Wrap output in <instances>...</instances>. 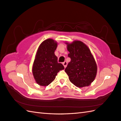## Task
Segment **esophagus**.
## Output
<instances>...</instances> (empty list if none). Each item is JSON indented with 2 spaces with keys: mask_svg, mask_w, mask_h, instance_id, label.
Instances as JSON below:
<instances>
[{
  "mask_svg": "<svg viewBox=\"0 0 121 121\" xmlns=\"http://www.w3.org/2000/svg\"><path fill=\"white\" fill-rule=\"evenodd\" d=\"M63 65H64V67L66 68V66H67V61H64V62H63Z\"/></svg>",
  "mask_w": 121,
  "mask_h": 121,
  "instance_id": "obj_1",
  "label": "esophagus"
}]
</instances>
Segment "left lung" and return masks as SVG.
Wrapping results in <instances>:
<instances>
[{
  "mask_svg": "<svg viewBox=\"0 0 121 121\" xmlns=\"http://www.w3.org/2000/svg\"><path fill=\"white\" fill-rule=\"evenodd\" d=\"M67 44L71 60L65 71L70 82L78 87L89 86L97 74V66L87 46L82 42L76 41Z\"/></svg>",
  "mask_w": 121,
  "mask_h": 121,
  "instance_id": "left-lung-1",
  "label": "left lung"
}]
</instances>
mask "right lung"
I'll return each instance as SVG.
<instances>
[{
    "instance_id": "1",
    "label": "right lung",
    "mask_w": 121,
    "mask_h": 121,
    "mask_svg": "<svg viewBox=\"0 0 121 121\" xmlns=\"http://www.w3.org/2000/svg\"><path fill=\"white\" fill-rule=\"evenodd\" d=\"M57 45L56 42L49 39L39 46L32 67L34 79L39 85H50L59 71L64 69L62 64L58 63L57 57L54 54Z\"/></svg>"
}]
</instances>
